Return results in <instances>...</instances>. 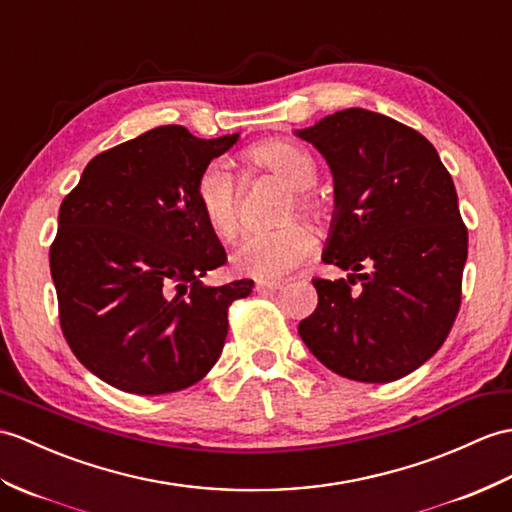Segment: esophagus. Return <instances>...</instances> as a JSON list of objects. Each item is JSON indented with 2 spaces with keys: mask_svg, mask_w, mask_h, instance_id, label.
<instances>
[{
  "mask_svg": "<svg viewBox=\"0 0 512 512\" xmlns=\"http://www.w3.org/2000/svg\"><path fill=\"white\" fill-rule=\"evenodd\" d=\"M279 288H281V281H277V279H259L255 283L257 292H275Z\"/></svg>",
  "mask_w": 512,
  "mask_h": 512,
  "instance_id": "esophagus-1",
  "label": "esophagus"
}]
</instances>
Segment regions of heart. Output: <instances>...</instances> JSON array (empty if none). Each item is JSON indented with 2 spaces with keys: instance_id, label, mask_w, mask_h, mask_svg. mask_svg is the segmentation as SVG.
<instances>
[{
  "instance_id": "obj_1",
  "label": "heart",
  "mask_w": 512,
  "mask_h": 512,
  "mask_svg": "<svg viewBox=\"0 0 512 512\" xmlns=\"http://www.w3.org/2000/svg\"><path fill=\"white\" fill-rule=\"evenodd\" d=\"M244 159L257 170H266L294 189V205L305 216L323 218V200L310 189L316 183L318 165L312 152L290 139H264L246 148ZM196 202L209 229L222 240H231L240 227L242 185L222 161H209L196 178ZM290 207L288 213H292ZM314 235L303 222H288L279 229L251 231L233 253L235 268L259 279L288 275L312 253Z\"/></svg>"
}]
</instances>
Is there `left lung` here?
Wrapping results in <instances>:
<instances>
[{"instance_id":"left-lung-1","label":"left lung","mask_w":512,"mask_h":512,"mask_svg":"<svg viewBox=\"0 0 512 512\" xmlns=\"http://www.w3.org/2000/svg\"><path fill=\"white\" fill-rule=\"evenodd\" d=\"M296 135L334 174L323 261L351 270L312 279L318 307L299 334L329 371L395 382L443 347L460 310L469 235L454 181L419 130L373 111L344 109Z\"/></svg>"}]
</instances>
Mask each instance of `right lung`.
<instances>
[{
	"label": "right lung",
	"mask_w": 512,
	"mask_h": 512,
	"mask_svg": "<svg viewBox=\"0 0 512 512\" xmlns=\"http://www.w3.org/2000/svg\"><path fill=\"white\" fill-rule=\"evenodd\" d=\"M240 135L159 126L93 157L63 198L50 270L63 336L102 382L133 395L194 386L218 362L229 307L251 279L207 288L227 264L196 178Z\"/></svg>",
	"instance_id": "add662e5"
}]
</instances>
